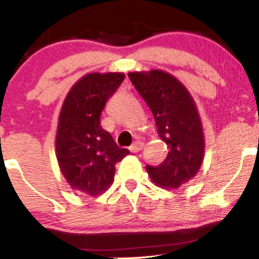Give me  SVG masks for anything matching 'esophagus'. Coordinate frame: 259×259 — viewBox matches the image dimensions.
Wrapping results in <instances>:
<instances>
[{"mask_svg":"<svg viewBox=\"0 0 259 259\" xmlns=\"http://www.w3.org/2000/svg\"><path fill=\"white\" fill-rule=\"evenodd\" d=\"M143 148H144V143L142 142H135L134 144L129 148V150L132 151V153H139L140 150H143Z\"/></svg>","mask_w":259,"mask_h":259,"instance_id":"34e87169","label":"esophagus"}]
</instances>
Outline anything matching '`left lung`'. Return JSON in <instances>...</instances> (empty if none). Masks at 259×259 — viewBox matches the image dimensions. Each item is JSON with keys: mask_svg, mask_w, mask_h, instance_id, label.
Here are the masks:
<instances>
[{"mask_svg": "<svg viewBox=\"0 0 259 259\" xmlns=\"http://www.w3.org/2000/svg\"><path fill=\"white\" fill-rule=\"evenodd\" d=\"M138 93L153 113L168 155L158 166L146 165L158 187L177 189L194 178L204 159V133L194 99L176 76L163 70L129 72Z\"/></svg>", "mask_w": 259, "mask_h": 259, "instance_id": "obj_1", "label": "left lung"}]
</instances>
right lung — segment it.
I'll return each mask as SVG.
<instances>
[{"instance_id": "right-lung-1", "label": "right lung", "mask_w": 259, "mask_h": 259, "mask_svg": "<svg viewBox=\"0 0 259 259\" xmlns=\"http://www.w3.org/2000/svg\"><path fill=\"white\" fill-rule=\"evenodd\" d=\"M125 79L122 72H90L71 86L59 115L56 158L72 190L96 197L114 182L115 164L129 154L101 127L106 101Z\"/></svg>"}]
</instances>
